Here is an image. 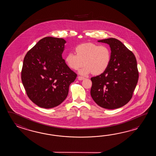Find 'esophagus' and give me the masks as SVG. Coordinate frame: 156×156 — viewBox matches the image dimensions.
<instances>
[{
    "label": "esophagus",
    "mask_w": 156,
    "mask_h": 156,
    "mask_svg": "<svg viewBox=\"0 0 156 156\" xmlns=\"http://www.w3.org/2000/svg\"><path fill=\"white\" fill-rule=\"evenodd\" d=\"M85 79V77H83V76H78V80H83Z\"/></svg>",
    "instance_id": "obj_1"
}]
</instances>
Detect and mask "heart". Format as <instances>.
<instances>
[{"mask_svg": "<svg viewBox=\"0 0 156 156\" xmlns=\"http://www.w3.org/2000/svg\"><path fill=\"white\" fill-rule=\"evenodd\" d=\"M76 53L69 52L65 57L67 66L72 70H78L83 75L93 73L100 75L104 73L109 66L112 53L109 47L104 44L88 42L82 43L75 48Z\"/></svg>", "mask_w": 156, "mask_h": 156, "instance_id": "b5f03b06", "label": "heart"}]
</instances>
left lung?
<instances>
[{"mask_svg":"<svg viewBox=\"0 0 156 156\" xmlns=\"http://www.w3.org/2000/svg\"><path fill=\"white\" fill-rule=\"evenodd\" d=\"M98 42L109 45L112 58L104 73L91 78V96L103 108L117 109L129 101L138 83L139 73L136 57L115 38H110Z\"/></svg>","mask_w":156,"mask_h":156,"instance_id":"1","label":"left lung"}]
</instances>
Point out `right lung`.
Instances as JSON below:
<instances>
[{"mask_svg": "<svg viewBox=\"0 0 156 156\" xmlns=\"http://www.w3.org/2000/svg\"><path fill=\"white\" fill-rule=\"evenodd\" d=\"M66 43L63 38L46 37L24 57L22 81L30 100L41 108L50 109L62 103L76 78L62 57Z\"/></svg>", "mask_w": 156, "mask_h": 156, "instance_id": "right-lung-1", "label": "right lung"}]
</instances>
